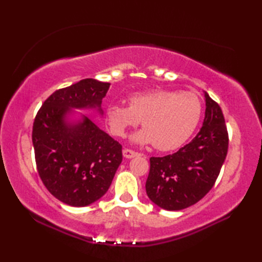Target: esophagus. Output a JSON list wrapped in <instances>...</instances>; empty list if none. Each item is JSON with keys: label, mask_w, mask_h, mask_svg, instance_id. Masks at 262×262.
<instances>
[{"label": "esophagus", "mask_w": 262, "mask_h": 262, "mask_svg": "<svg viewBox=\"0 0 262 262\" xmlns=\"http://www.w3.org/2000/svg\"><path fill=\"white\" fill-rule=\"evenodd\" d=\"M122 155H124L126 159H132V158L137 157L138 153L135 152V151H133V149L125 148V149H122Z\"/></svg>", "instance_id": "obj_1"}]
</instances>
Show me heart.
Masks as SVG:
<instances>
[{
    "mask_svg": "<svg viewBox=\"0 0 262 262\" xmlns=\"http://www.w3.org/2000/svg\"><path fill=\"white\" fill-rule=\"evenodd\" d=\"M128 107L110 103L105 120L111 134L122 137L126 130L142 119L141 132L133 137L136 143L151 144L160 151L180 147L191 137L203 114L197 94L173 90H152L134 93L127 98Z\"/></svg>",
    "mask_w": 262,
    "mask_h": 262,
    "instance_id": "obj_1",
    "label": "heart"
}]
</instances>
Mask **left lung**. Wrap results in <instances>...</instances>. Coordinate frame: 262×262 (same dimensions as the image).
<instances>
[{"instance_id":"left-lung-1","label":"left lung","mask_w":262,"mask_h":262,"mask_svg":"<svg viewBox=\"0 0 262 262\" xmlns=\"http://www.w3.org/2000/svg\"><path fill=\"white\" fill-rule=\"evenodd\" d=\"M206 111L203 127L193 140L179 151L149 159L146 193L159 207L181 210L205 197L220 174L229 134L219 103L205 92Z\"/></svg>"}]
</instances>
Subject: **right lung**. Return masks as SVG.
I'll use <instances>...</instances> for the list:
<instances>
[{
	"instance_id": "add662e5",
	"label": "right lung",
	"mask_w": 262,
	"mask_h": 262,
	"mask_svg": "<svg viewBox=\"0 0 262 262\" xmlns=\"http://www.w3.org/2000/svg\"><path fill=\"white\" fill-rule=\"evenodd\" d=\"M110 83L84 79L48 97L36 115L32 144L39 177L55 198L83 207L108 191L121 163V145L82 115L71 120L72 109H97Z\"/></svg>"
}]
</instances>
